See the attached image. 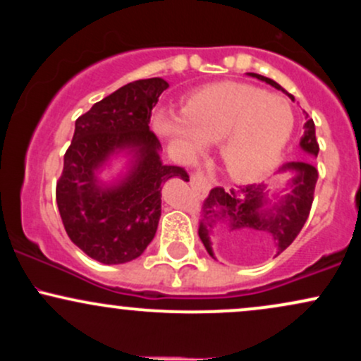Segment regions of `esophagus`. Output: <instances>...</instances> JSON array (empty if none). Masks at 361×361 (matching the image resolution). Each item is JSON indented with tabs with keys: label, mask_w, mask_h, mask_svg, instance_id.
<instances>
[{
	"label": "esophagus",
	"mask_w": 361,
	"mask_h": 361,
	"mask_svg": "<svg viewBox=\"0 0 361 361\" xmlns=\"http://www.w3.org/2000/svg\"><path fill=\"white\" fill-rule=\"evenodd\" d=\"M190 186H192L193 193L200 198L207 197V193H209L210 188H212L209 176H207L205 171H202V169L195 171L192 178H190Z\"/></svg>",
	"instance_id": "34e87169"
}]
</instances>
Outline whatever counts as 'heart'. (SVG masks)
I'll list each match as a JSON object with an SVG mask.
<instances>
[{
	"mask_svg": "<svg viewBox=\"0 0 361 361\" xmlns=\"http://www.w3.org/2000/svg\"><path fill=\"white\" fill-rule=\"evenodd\" d=\"M152 127L178 161H192L205 142H219L221 159L235 180H255L276 163L293 128L283 98L244 82L222 81L193 91L183 115L157 111Z\"/></svg>",
	"mask_w": 361,
	"mask_h": 361,
	"instance_id": "obj_1",
	"label": "heart"
}]
</instances>
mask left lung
<instances>
[{
  "label": "left lung",
  "mask_w": 361,
  "mask_h": 361,
  "mask_svg": "<svg viewBox=\"0 0 361 361\" xmlns=\"http://www.w3.org/2000/svg\"><path fill=\"white\" fill-rule=\"evenodd\" d=\"M247 76L268 82L273 88L285 91L276 81L256 73ZM290 98L293 97L288 94ZM304 135L300 149L307 154L317 157L319 144L316 140V126L312 118L305 115ZM279 173H290L287 188L283 193H270L264 183L239 186V190L226 192L224 188L210 190L204 202V219L198 227V235L204 243L207 252L215 258L210 235L215 229H226L227 233L244 235L263 234L275 244V252L285 251L300 233L307 221L310 205L314 200V188L317 183V168L312 161H292L283 164Z\"/></svg>",
  "instance_id": "left-lung-1"
}]
</instances>
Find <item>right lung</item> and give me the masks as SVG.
I'll use <instances>...</instances> for the list:
<instances>
[{
    "label": "right lung",
    "instance_id": "1",
    "mask_svg": "<svg viewBox=\"0 0 361 361\" xmlns=\"http://www.w3.org/2000/svg\"><path fill=\"white\" fill-rule=\"evenodd\" d=\"M168 86L163 78L128 82L74 126L57 181V207L69 239L103 264L139 258L156 235L164 183L188 181L183 168L163 164L159 140L149 130L151 111ZM117 155L129 157L126 173L105 184L99 173Z\"/></svg>",
    "mask_w": 361,
    "mask_h": 361
}]
</instances>
